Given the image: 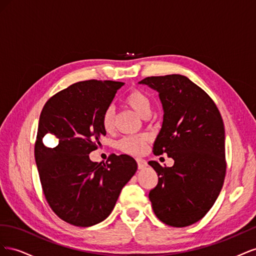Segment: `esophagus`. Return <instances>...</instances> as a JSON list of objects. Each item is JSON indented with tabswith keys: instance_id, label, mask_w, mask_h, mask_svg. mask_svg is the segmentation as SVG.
<instances>
[{
	"instance_id": "1",
	"label": "esophagus",
	"mask_w": 256,
	"mask_h": 256,
	"mask_svg": "<svg viewBox=\"0 0 256 256\" xmlns=\"http://www.w3.org/2000/svg\"><path fill=\"white\" fill-rule=\"evenodd\" d=\"M136 162H138V170H144L147 166V162L146 160L142 159V158H136Z\"/></svg>"
}]
</instances>
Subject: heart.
<instances>
[{
	"label": "heart",
	"instance_id": "obj_1",
	"mask_svg": "<svg viewBox=\"0 0 256 256\" xmlns=\"http://www.w3.org/2000/svg\"><path fill=\"white\" fill-rule=\"evenodd\" d=\"M128 106L140 115L142 118H147L152 112V104L150 98L147 97L141 90H132L126 98ZM115 110L112 106H108L102 115V127L106 131L112 130L114 126ZM148 141V136L146 134L142 136H129L122 138L118 143L120 150L128 152L138 154H142L146 148V143Z\"/></svg>",
	"mask_w": 256,
	"mask_h": 256
}]
</instances>
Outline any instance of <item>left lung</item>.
Here are the masks:
<instances>
[{
  "label": "left lung",
  "mask_w": 256,
  "mask_h": 256,
  "mask_svg": "<svg viewBox=\"0 0 256 256\" xmlns=\"http://www.w3.org/2000/svg\"><path fill=\"white\" fill-rule=\"evenodd\" d=\"M140 84L158 92L164 109L154 154H166L171 168L148 164L158 174L150 192L152 210L170 226L198 222L214 204L226 177V131L218 108L196 83L182 74L148 76Z\"/></svg>",
  "instance_id": "left-lung-1"
}]
</instances>
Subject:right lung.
<instances>
[{"instance_id":"1","label":"right lung","mask_w":256,"mask_h":256,"mask_svg":"<svg viewBox=\"0 0 256 256\" xmlns=\"http://www.w3.org/2000/svg\"><path fill=\"white\" fill-rule=\"evenodd\" d=\"M125 83H74L46 102L38 124L35 161L44 194L62 220L88 228L106 219L138 164L128 154L92 162L90 154L106 136L102 115ZM56 138L51 148L42 138Z\"/></svg>"}]
</instances>
